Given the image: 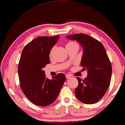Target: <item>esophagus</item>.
Instances as JSON below:
<instances>
[{
	"instance_id": "34e87169",
	"label": "esophagus",
	"mask_w": 125,
	"mask_h": 125,
	"mask_svg": "<svg viewBox=\"0 0 125 125\" xmlns=\"http://www.w3.org/2000/svg\"><path fill=\"white\" fill-rule=\"evenodd\" d=\"M71 77H72V76L71 75V74H66V79H69V78H71Z\"/></svg>"
}]
</instances>
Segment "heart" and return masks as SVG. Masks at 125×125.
Instances as JSON below:
<instances>
[{"instance_id":"heart-1","label":"heart","mask_w":125,"mask_h":125,"mask_svg":"<svg viewBox=\"0 0 125 125\" xmlns=\"http://www.w3.org/2000/svg\"><path fill=\"white\" fill-rule=\"evenodd\" d=\"M76 43L74 42H72V41H69L68 42L66 43V46H69V45H71V44H75Z\"/></svg>"}]
</instances>
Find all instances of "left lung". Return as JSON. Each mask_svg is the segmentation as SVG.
<instances>
[{
	"instance_id": "obj_1",
	"label": "left lung",
	"mask_w": 125,
	"mask_h": 125,
	"mask_svg": "<svg viewBox=\"0 0 125 125\" xmlns=\"http://www.w3.org/2000/svg\"><path fill=\"white\" fill-rule=\"evenodd\" d=\"M66 38L76 40L82 46L84 51L81 64L87 70L84 79L76 77L79 83L74 90L76 96L83 104H94L106 94L111 79L112 69L105 49L99 41L86 34H74Z\"/></svg>"
}]
</instances>
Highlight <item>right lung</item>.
Returning a JSON list of instances; mask_svg holds the SVG:
<instances>
[{"label": "right lung", "mask_w": 125, "mask_h": 125, "mask_svg": "<svg viewBox=\"0 0 125 125\" xmlns=\"http://www.w3.org/2000/svg\"><path fill=\"white\" fill-rule=\"evenodd\" d=\"M59 38V36H41L33 39L23 48L19 62L21 89L31 102L39 106L52 104L66 81L63 73L49 79L43 70L50 63V52Z\"/></svg>", "instance_id": "right-lung-1"}]
</instances>
